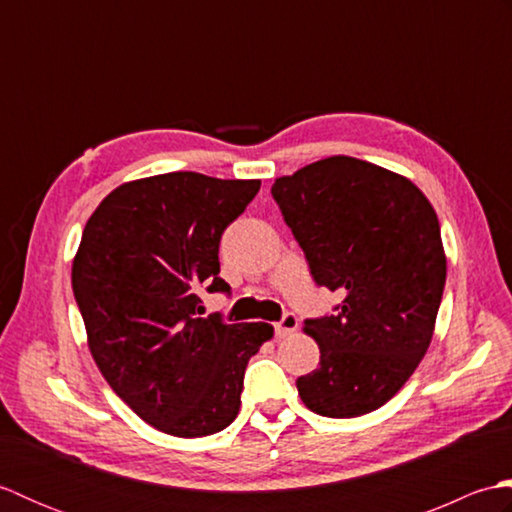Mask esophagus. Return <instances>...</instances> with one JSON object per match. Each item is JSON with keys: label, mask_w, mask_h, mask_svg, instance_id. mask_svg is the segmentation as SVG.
Returning <instances> with one entry per match:
<instances>
[{"label": "esophagus", "mask_w": 512, "mask_h": 512, "mask_svg": "<svg viewBox=\"0 0 512 512\" xmlns=\"http://www.w3.org/2000/svg\"><path fill=\"white\" fill-rule=\"evenodd\" d=\"M297 328H299V319H297V314H292V312L284 314V319H281V321L275 325L279 339H284V336L292 334Z\"/></svg>", "instance_id": "1"}]
</instances>
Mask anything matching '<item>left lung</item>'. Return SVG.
Here are the masks:
<instances>
[{
    "label": "left lung",
    "instance_id": "8db88e82",
    "mask_svg": "<svg viewBox=\"0 0 512 512\" xmlns=\"http://www.w3.org/2000/svg\"><path fill=\"white\" fill-rule=\"evenodd\" d=\"M319 286L343 295L310 319L319 367L297 380L310 411L356 418L383 407L416 372L436 330L447 281L438 215L400 173L330 156L273 184Z\"/></svg>",
    "mask_w": 512,
    "mask_h": 512
}]
</instances>
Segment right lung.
Masks as SVG:
<instances>
[{
  "instance_id": "obj_1",
  "label": "right lung",
  "mask_w": 512,
  "mask_h": 512,
  "mask_svg": "<svg viewBox=\"0 0 512 512\" xmlns=\"http://www.w3.org/2000/svg\"><path fill=\"white\" fill-rule=\"evenodd\" d=\"M262 180L195 171L125 182L96 206L72 262V290L96 367L125 405L176 438L226 429L268 323L202 319L198 292H226L220 237Z\"/></svg>"
}]
</instances>
